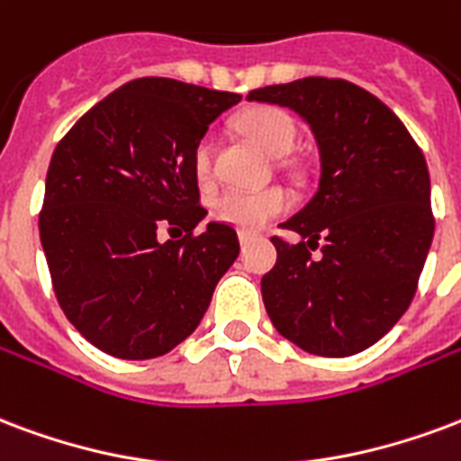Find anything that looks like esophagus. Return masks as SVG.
I'll use <instances>...</instances> for the list:
<instances>
[{"mask_svg": "<svg viewBox=\"0 0 461 461\" xmlns=\"http://www.w3.org/2000/svg\"><path fill=\"white\" fill-rule=\"evenodd\" d=\"M252 240H258V233H250V230H240V243L248 245Z\"/></svg>", "mask_w": 461, "mask_h": 461, "instance_id": "esophagus-1", "label": "esophagus"}]
</instances>
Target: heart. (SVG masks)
Returning <instances> with one entry per match:
<instances>
[{"instance_id": "heart-1", "label": "heart", "mask_w": 461, "mask_h": 461, "mask_svg": "<svg viewBox=\"0 0 461 461\" xmlns=\"http://www.w3.org/2000/svg\"><path fill=\"white\" fill-rule=\"evenodd\" d=\"M240 128L269 155H286L296 143V123L282 109H258L243 116ZM194 177L199 185H209L216 177V143L213 138H202L192 152ZM292 206V196L282 186L265 189H226L211 202V213L243 230H259Z\"/></svg>"}]
</instances>
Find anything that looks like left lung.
Returning a JSON list of instances; mask_svg holds the SVG:
<instances>
[{"mask_svg": "<svg viewBox=\"0 0 461 461\" xmlns=\"http://www.w3.org/2000/svg\"><path fill=\"white\" fill-rule=\"evenodd\" d=\"M248 99L299 113L321 152L316 196L282 223L301 240L272 238L276 265L262 276L269 321L311 355H357L406 313L430 250L423 150L386 104L348 79L303 77Z\"/></svg>", "mask_w": 461, "mask_h": 461, "instance_id": "obj_1", "label": "left lung"}]
</instances>
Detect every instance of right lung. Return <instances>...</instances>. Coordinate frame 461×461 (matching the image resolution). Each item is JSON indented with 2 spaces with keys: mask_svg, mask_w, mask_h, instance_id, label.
I'll use <instances>...</instances> for the list:
<instances>
[{
  "mask_svg": "<svg viewBox=\"0 0 461 461\" xmlns=\"http://www.w3.org/2000/svg\"><path fill=\"white\" fill-rule=\"evenodd\" d=\"M243 99L179 79L140 77L92 106L48 167L38 216L55 299L79 333L119 359L160 357L196 330L240 243L209 223L192 152ZM185 238L159 240V228Z\"/></svg>",
  "mask_w": 461,
  "mask_h": 461,
  "instance_id": "right-lung-1",
  "label": "right lung"
}]
</instances>
